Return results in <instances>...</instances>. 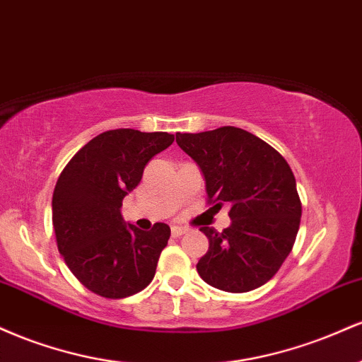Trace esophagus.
<instances>
[{
  "label": "esophagus",
  "instance_id": "obj_1",
  "mask_svg": "<svg viewBox=\"0 0 362 362\" xmlns=\"http://www.w3.org/2000/svg\"><path fill=\"white\" fill-rule=\"evenodd\" d=\"M187 228H182V226H173L172 228V235L173 236H182V235H185L187 233Z\"/></svg>",
  "mask_w": 362,
  "mask_h": 362
}]
</instances>
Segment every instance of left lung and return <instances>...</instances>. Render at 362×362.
<instances>
[{"label": "left lung", "instance_id": "obj_1", "mask_svg": "<svg viewBox=\"0 0 362 362\" xmlns=\"http://www.w3.org/2000/svg\"><path fill=\"white\" fill-rule=\"evenodd\" d=\"M177 144L201 168L207 202L231 206V224L221 233L201 228L209 250L197 262L199 276L228 293L260 288L279 271L300 230L293 170L271 144L233 126L178 132Z\"/></svg>", "mask_w": 362, "mask_h": 362}]
</instances>
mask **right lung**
<instances>
[{
  "mask_svg": "<svg viewBox=\"0 0 362 362\" xmlns=\"http://www.w3.org/2000/svg\"><path fill=\"white\" fill-rule=\"evenodd\" d=\"M175 136L114 129L98 134L66 165L52 194V224L59 253L78 281L98 296L120 300L153 281L170 226L149 231L126 224L122 199L134 190L153 156Z\"/></svg>",
  "mask_w": 362,
  "mask_h": 362,
  "instance_id": "right-lung-1",
  "label": "right lung"
}]
</instances>
